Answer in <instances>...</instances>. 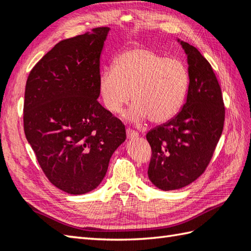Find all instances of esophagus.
<instances>
[{"label": "esophagus", "instance_id": "1", "mask_svg": "<svg viewBox=\"0 0 251 251\" xmlns=\"http://www.w3.org/2000/svg\"><path fill=\"white\" fill-rule=\"evenodd\" d=\"M126 135H127V139H136V138H138V136H139V134H138L137 131L132 130V129H127L126 130Z\"/></svg>", "mask_w": 251, "mask_h": 251}]
</instances>
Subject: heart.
<instances>
[{"instance_id": "b5f03b06", "label": "heart", "mask_w": 251, "mask_h": 251, "mask_svg": "<svg viewBox=\"0 0 251 251\" xmlns=\"http://www.w3.org/2000/svg\"><path fill=\"white\" fill-rule=\"evenodd\" d=\"M190 83L185 63L149 49H131L115 58L113 69L100 73L98 85L103 104L119 113L131 98L126 120L154 124L167 122L180 111Z\"/></svg>"}]
</instances>
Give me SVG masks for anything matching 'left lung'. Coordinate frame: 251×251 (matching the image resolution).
I'll return each instance as SVG.
<instances>
[{
	"instance_id": "left-lung-1",
	"label": "left lung",
	"mask_w": 251,
	"mask_h": 251,
	"mask_svg": "<svg viewBox=\"0 0 251 251\" xmlns=\"http://www.w3.org/2000/svg\"><path fill=\"white\" fill-rule=\"evenodd\" d=\"M178 42L189 65L185 103L172 120L147 134L152 149L148 176L163 191L184 188L205 172L225 124L221 88L210 63L194 46Z\"/></svg>"
}]
</instances>
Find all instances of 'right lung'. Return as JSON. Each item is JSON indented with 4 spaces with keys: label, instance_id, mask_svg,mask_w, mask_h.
Masks as SVG:
<instances>
[{
    "label": "right lung",
    "instance_id": "obj_1",
    "mask_svg": "<svg viewBox=\"0 0 251 251\" xmlns=\"http://www.w3.org/2000/svg\"><path fill=\"white\" fill-rule=\"evenodd\" d=\"M108 26L60 41L32 69L24 103L25 138L56 188L79 195L100 184L125 126L98 102Z\"/></svg>",
    "mask_w": 251,
    "mask_h": 251
}]
</instances>
